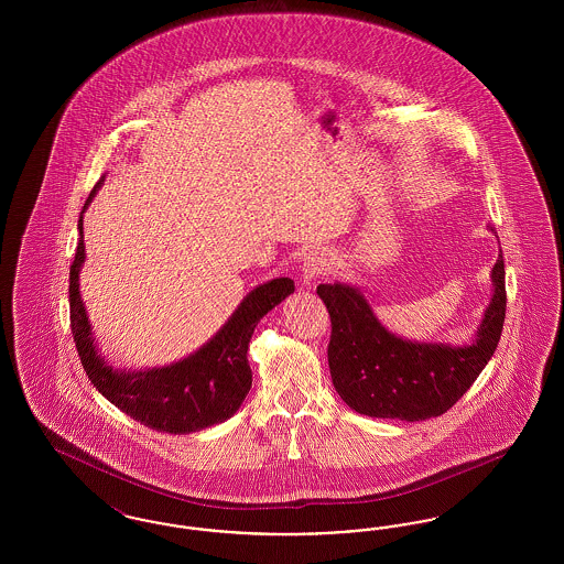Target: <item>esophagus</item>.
I'll return each mask as SVG.
<instances>
[{
	"label": "esophagus",
	"instance_id": "obj_1",
	"mask_svg": "<svg viewBox=\"0 0 564 564\" xmlns=\"http://www.w3.org/2000/svg\"><path fill=\"white\" fill-rule=\"evenodd\" d=\"M329 270V260L323 251H308L302 260V283L304 285H311L315 283L322 274H327Z\"/></svg>",
	"mask_w": 564,
	"mask_h": 564
}]
</instances>
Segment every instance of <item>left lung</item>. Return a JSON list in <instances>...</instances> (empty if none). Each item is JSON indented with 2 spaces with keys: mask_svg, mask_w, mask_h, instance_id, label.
I'll use <instances>...</instances> for the list:
<instances>
[{
  "mask_svg": "<svg viewBox=\"0 0 564 564\" xmlns=\"http://www.w3.org/2000/svg\"><path fill=\"white\" fill-rule=\"evenodd\" d=\"M490 281L492 297L482 322L463 347L405 340L378 322L357 285H319L317 294L332 319L329 375L343 402L366 416L410 423L451 410L490 361L503 332L508 295L501 251Z\"/></svg>",
  "mask_w": 564,
  "mask_h": 564,
  "instance_id": "1",
  "label": "left lung"
}]
</instances>
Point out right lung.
<instances>
[{"instance_id":"right-lung-1","label":"right lung","mask_w":564,"mask_h":564,"mask_svg":"<svg viewBox=\"0 0 564 564\" xmlns=\"http://www.w3.org/2000/svg\"><path fill=\"white\" fill-rule=\"evenodd\" d=\"M101 184L104 177L84 203L78 219L80 241L69 269L72 334L84 372L108 402L150 430L192 433L228 421L251 389V368L247 361L251 334L269 311L294 294V281L279 276L253 288L214 338L180 361L145 370L113 368L95 343L80 295V270L86 260L82 215Z\"/></svg>"}]
</instances>
